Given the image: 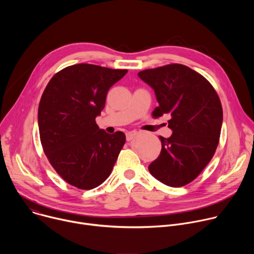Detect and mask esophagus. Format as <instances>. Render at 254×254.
I'll use <instances>...</instances> for the list:
<instances>
[{
  "instance_id": "34e87169",
  "label": "esophagus",
  "mask_w": 254,
  "mask_h": 254,
  "mask_svg": "<svg viewBox=\"0 0 254 254\" xmlns=\"http://www.w3.org/2000/svg\"><path fill=\"white\" fill-rule=\"evenodd\" d=\"M137 134V132L136 131H130V132H127V141H129V140H131L133 137H135V135Z\"/></svg>"
}]
</instances>
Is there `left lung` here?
Masks as SVG:
<instances>
[{
    "instance_id": "left-lung-1",
    "label": "left lung",
    "mask_w": 254,
    "mask_h": 254,
    "mask_svg": "<svg viewBox=\"0 0 254 254\" xmlns=\"http://www.w3.org/2000/svg\"><path fill=\"white\" fill-rule=\"evenodd\" d=\"M137 75L155 90L159 106L153 116H171L170 137L160 136L162 150L150 173L170 187L194 181L213 158L223 120L220 98L212 84L183 64H168L139 71Z\"/></svg>"
}]
</instances>
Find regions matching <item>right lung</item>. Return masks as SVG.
Instances as JSON below:
<instances>
[{"label":"right lung","instance_id":"1","mask_svg":"<svg viewBox=\"0 0 254 254\" xmlns=\"http://www.w3.org/2000/svg\"><path fill=\"white\" fill-rule=\"evenodd\" d=\"M127 69L80 63L58 71L48 82L38 107L43 151L56 173L71 186L96 188L111 175L126 134L99 129L95 118L108 89Z\"/></svg>","mask_w":254,"mask_h":254}]
</instances>
